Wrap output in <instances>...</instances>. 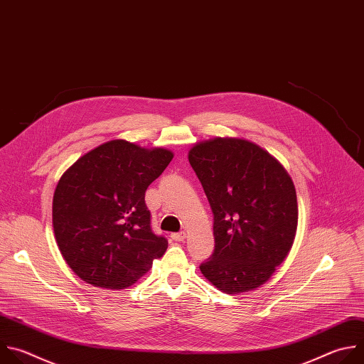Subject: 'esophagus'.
I'll use <instances>...</instances> for the list:
<instances>
[{
  "label": "esophagus",
  "mask_w": 364,
  "mask_h": 364,
  "mask_svg": "<svg viewBox=\"0 0 364 364\" xmlns=\"http://www.w3.org/2000/svg\"><path fill=\"white\" fill-rule=\"evenodd\" d=\"M171 237H172L173 241H183V240L186 238V232H183V231H181V232H173Z\"/></svg>",
  "instance_id": "obj_1"
}]
</instances>
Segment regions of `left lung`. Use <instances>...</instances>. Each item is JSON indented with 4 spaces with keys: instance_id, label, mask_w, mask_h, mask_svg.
Segmentation results:
<instances>
[{
    "instance_id": "obj_1",
    "label": "left lung",
    "mask_w": 364,
    "mask_h": 364,
    "mask_svg": "<svg viewBox=\"0 0 364 364\" xmlns=\"http://www.w3.org/2000/svg\"><path fill=\"white\" fill-rule=\"evenodd\" d=\"M188 159L213 213L215 250L200 272L227 294L258 288L294 244L299 205L291 176L258 144L238 137L195 143Z\"/></svg>"
}]
</instances>
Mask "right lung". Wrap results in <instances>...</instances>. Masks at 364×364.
Returning a JSON list of instances; mask_svg holds the SVG:
<instances>
[{
    "mask_svg": "<svg viewBox=\"0 0 364 364\" xmlns=\"http://www.w3.org/2000/svg\"><path fill=\"white\" fill-rule=\"evenodd\" d=\"M172 158L168 149L114 139L61 175L53 196V228L77 277L95 287L127 288L165 254L168 241L152 232L144 192Z\"/></svg>",
    "mask_w": 364,
    "mask_h": 364,
    "instance_id": "obj_1",
    "label": "right lung"
}]
</instances>
